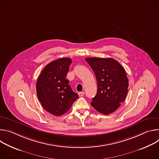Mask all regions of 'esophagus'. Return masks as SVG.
Here are the masks:
<instances>
[{
    "label": "esophagus",
    "instance_id": "1",
    "mask_svg": "<svg viewBox=\"0 0 159 159\" xmlns=\"http://www.w3.org/2000/svg\"><path fill=\"white\" fill-rule=\"evenodd\" d=\"M78 94H79V96L80 97H82V96H83L84 95V92H80V93H78Z\"/></svg>",
    "mask_w": 159,
    "mask_h": 159
}]
</instances>
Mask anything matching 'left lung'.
<instances>
[{
    "label": "left lung",
    "instance_id": "obj_1",
    "mask_svg": "<svg viewBox=\"0 0 159 159\" xmlns=\"http://www.w3.org/2000/svg\"><path fill=\"white\" fill-rule=\"evenodd\" d=\"M98 82L96 96L90 102L98 112L107 115L115 111L124 102L127 93L128 79L124 68L111 58H87Z\"/></svg>",
    "mask_w": 159,
    "mask_h": 159
}]
</instances>
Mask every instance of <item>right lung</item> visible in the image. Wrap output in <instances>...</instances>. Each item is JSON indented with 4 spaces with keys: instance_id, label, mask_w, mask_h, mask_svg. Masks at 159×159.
<instances>
[{
    "instance_id": "add662e5",
    "label": "right lung",
    "mask_w": 159,
    "mask_h": 159,
    "mask_svg": "<svg viewBox=\"0 0 159 159\" xmlns=\"http://www.w3.org/2000/svg\"><path fill=\"white\" fill-rule=\"evenodd\" d=\"M71 63L69 58L53 61L44 67L37 80L38 98L43 107L55 116L65 114L79 98L66 79Z\"/></svg>"
}]
</instances>
